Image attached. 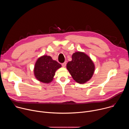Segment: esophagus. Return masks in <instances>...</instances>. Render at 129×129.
Instances as JSON below:
<instances>
[{"label":"esophagus","instance_id":"34e87169","mask_svg":"<svg viewBox=\"0 0 129 129\" xmlns=\"http://www.w3.org/2000/svg\"><path fill=\"white\" fill-rule=\"evenodd\" d=\"M62 66H63V67H65L66 66V62H64L62 64Z\"/></svg>","mask_w":129,"mask_h":129}]
</instances>
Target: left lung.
Wrapping results in <instances>:
<instances>
[{
  "instance_id": "1",
  "label": "left lung",
  "mask_w": 129,
  "mask_h": 129,
  "mask_svg": "<svg viewBox=\"0 0 129 129\" xmlns=\"http://www.w3.org/2000/svg\"><path fill=\"white\" fill-rule=\"evenodd\" d=\"M94 68L91 59L85 53L79 51L73 53L72 61L67 64V69L72 78L80 84L85 83L91 78Z\"/></svg>"
}]
</instances>
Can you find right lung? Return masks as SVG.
I'll use <instances>...</instances> for the list:
<instances>
[{
  "label": "right lung",
  "mask_w": 129,
  "mask_h": 129,
  "mask_svg": "<svg viewBox=\"0 0 129 129\" xmlns=\"http://www.w3.org/2000/svg\"><path fill=\"white\" fill-rule=\"evenodd\" d=\"M61 65L53 60L51 57L43 56L37 61L34 68V74L39 81L48 83L51 82L56 71Z\"/></svg>",
  "instance_id": "1"
}]
</instances>
